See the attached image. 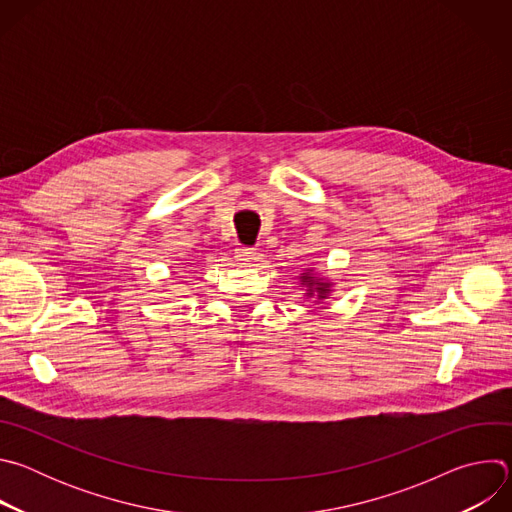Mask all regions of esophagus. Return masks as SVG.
I'll use <instances>...</instances> for the list:
<instances>
[{
  "label": "esophagus",
  "instance_id": "1",
  "mask_svg": "<svg viewBox=\"0 0 512 512\" xmlns=\"http://www.w3.org/2000/svg\"><path fill=\"white\" fill-rule=\"evenodd\" d=\"M235 255L239 261H251L255 257V249L253 247H237Z\"/></svg>",
  "mask_w": 512,
  "mask_h": 512
}]
</instances>
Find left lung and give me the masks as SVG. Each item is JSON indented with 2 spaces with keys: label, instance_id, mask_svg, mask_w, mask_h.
<instances>
[{
  "label": "left lung",
  "instance_id": "8db88e82",
  "mask_svg": "<svg viewBox=\"0 0 512 512\" xmlns=\"http://www.w3.org/2000/svg\"><path fill=\"white\" fill-rule=\"evenodd\" d=\"M302 285L308 287V298H318V300H326V296L330 294V283L324 279H316L312 269H308V273H302Z\"/></svg>",
  "mask_w": 512,
  "mask_h": 512
}]
</instances>
